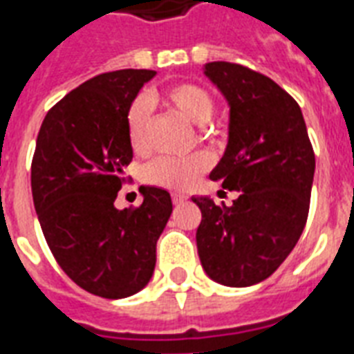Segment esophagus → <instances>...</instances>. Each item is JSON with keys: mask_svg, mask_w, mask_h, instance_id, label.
<instances>
[{"mask_svg": "<svg viewBox=\"0 0 354 354\" xmlns=\"http://www.w3.org/2000/svg\"><path fill=\"white\" fill-rule=\"evenodd\" d=\"M183 201H187V196L185 195H172V202H174V204H182Z\"/></svg>", "mask_w": 354, "mask_h": 354, "instance_id": "34e87169", "label": "esophagus"}]
</instances>
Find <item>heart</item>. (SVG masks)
I'll use <instances>...</instances> for the list:
<instances>
[{
  "label": "heart",
  "mask_w": 354,
  "mask_h": 354,
  "mask_svg": "<svg viewBox=\"0 0 354 354\" xmlns=\"http://www.w3.org/2000/svg\"><path fill=\"white\" fill-rule=\"evenodd\" d=\"M161 100L195 126H206L215 113V100L206 88L195 83H180L167 88ZM152 98L141 96L131 104L128 111V137L135 152L148 147V124L152 111ZM209 165L206 153H195L189 158H159L147 167L145 176L150 183L161 187L185 191L198 182L201 174Z\"/></svg>",
  "instance_id": "heart-1"
}]
</instances>
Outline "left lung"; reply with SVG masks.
<instances>
[{
	"instance_id": "8db88e82",
	"label": "left lung",
	"mask_w": 354,
	"mask_h": 354,
	"mask_svg": "<svg viewBox=\"0 0 354 354\" xmlns=\"http://www.w3.org/2000/svg\"><path fill=\"white\" fill-rule=\"evenodd\" d=\"M204 74L230 105L228 145L209 178L239 196L230 207L193 196L196 249L209 279L247 288L271 277L303 234L315 156L301 107L273 80L225 61Z\"/></svg>"
}]
</instances>
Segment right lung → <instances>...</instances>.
I'll use <instances>...</instances> for the list:
<instances>
[{
	"mask_svg": "<svg viewBox=\"0 0 354 354\" xmlns=\"http://www.w3.org/2000/svg\"><path fill=\"white\" fill-rule=\"evenodd\" d=\"M153 70H117L74 88L40 126L31 191L51 254L88 293L124 299L150 282L172 213L165 189L142 185L139 207H115L133 150L128 111Z\"/></svg>",
	"mask_w": 354,
	"mask_h": 354,
	"instance_id": "right-lung-1",
	"label": "right lung"
}]
</instances>
